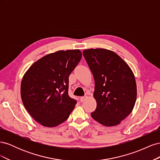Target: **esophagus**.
I'll return each mask as SVG.
<instances>
[{"label": "esophagus", "instance_id": "34e87169", "mask_svg": "<svg viewBox=\"0 0 160 160\" xmlns=\"http://www.w3.org/2000/svg\"><path fill=\"white\" fill-rule=\"evenodd\" d=\"M87 98V96H83V97H81L80 98V101L81 102H83V101L85 100V99Z\"/></svg>", "mask_w": 160, "mask_h": 160}]
</instances>
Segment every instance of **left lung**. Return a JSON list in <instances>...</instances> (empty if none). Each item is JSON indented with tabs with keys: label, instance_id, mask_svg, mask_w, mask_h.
<instances>
[{
	"label": "left lung",
	"instance_id": "1",
	"mask_svg": "<svg viewBox=\"0 0 160 160\" xmlns=\"http://www.w3.org/2000/svg\"><path fill=\"white\" fill-rule=\"evenodd\" d=\"M95 80L97 108L91 117L105 126L119 124L132 113L137 98L133 72L118 55L105 49L84 50Z\"/></svg>",
	"mask_w": 160,
	"mask_h": 160
}]
</instances>
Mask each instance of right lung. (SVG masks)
Wrapping results in <instances>:
<instances>
[{"label":"right lung","instance_id":"obj_1","mask_svg":"<svg viewBox=\"0 0 160 160\" xmlns=\"http://www.w3.org/2000/svg\"><path fill=\"white\" fill-rule=\"evenodd\" d=\"M79 49L50 53L33 63L24 75L21 95L31 117L47 128L68 119L77 103L68 95L69 76L81 61Z\"/></svg>","mask_w":160,"mask_h":160}]
</instances>
